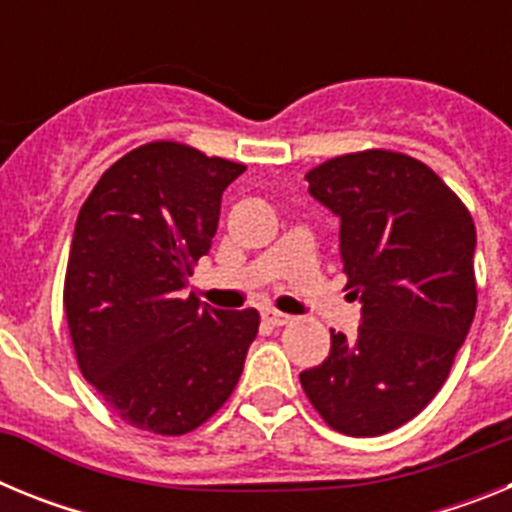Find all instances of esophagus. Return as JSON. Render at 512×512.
Listing matches in <instances>:
<instances>
[{
  "label": "esophagus",
  "instance_id": "obj_1",
  "mask_svg": "<svg viewBox=\"0 0 512 512\" xmlns=\"http://www.w3.org/2000/svg\"><path fill=\"white\" fill-rule=\"evenodd\" d=\"M264 323L271 325V328H282V325L292 323V318H289V315H284V312H279V310H266L264 312Z\"/></svg>",
  "mask_w": 512,
  "mask_h": 512
}]
</instances>
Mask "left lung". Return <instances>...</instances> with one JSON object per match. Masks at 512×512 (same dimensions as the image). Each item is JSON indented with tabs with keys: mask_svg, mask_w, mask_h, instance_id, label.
<instances>
[{
	"mask_svg": "<svg viewBox=\"0 0 512 512\" xmlns=\"http://www.w3.org/2000/svg\"><path fill=\"white\" fill-rule=\"evenodd\" d=\"M310 194L341 217L346 287L361 300L356 338L330 330V354L300 374L338 433L382 436L436 397L477 310L467 205L408 153H343L305 174Z\"/></svg>",
	"mask_w": 512,
	"mask_h": 512,
	"instance_id": "1",
	"label": "left lung"
}]
</instances>
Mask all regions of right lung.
I'll list each match as a JSON object with an SVG mask.
<instances>
[{"mask_svg": "<svg viewBox=\"0 0 512 512\" xmlns=\"http://www.w3.org/2000/svg\"><path fill=\"white\" fill-rule=\"evenodd\" d=\"M246 171L176 140L117 158L81 205L63 310L79 369L125 423L200 428L241 379L259 312L210 310L182 289L210 251L220 200Z\"/></svg>", "mask_w": 512, "mask_h": 512, "instance_id": "add662e5", "label": "right lung"}]
</instances>
